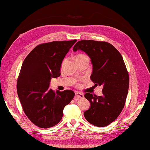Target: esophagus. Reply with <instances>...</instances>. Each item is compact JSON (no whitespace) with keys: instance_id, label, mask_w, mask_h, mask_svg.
Here are the masks:
<instances>
[{"instance_id":"34e87169","label":"esophagus","mask_w":150,"mask_h":150,"mask_svg":"<svg viewBox=\"0 0 150 150\" xmlns=\"http://www.w3.org/2000/svg\"><path fill=\"white\" fill-rule=\"evenodd\" d=\"M83 97H84V96H83V94L81 93H76L75 94V98H77V99H79V98H83Z\"/></svg>"}]
</instances>
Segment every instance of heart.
Returning a JSON list of instances; mask_svg holds the SVG:
<instances>
[{"label":"heart","mask_w":150,"mask_h":150,"mask_svg":"<svg viewBox=\"0 0 150 150\" xmlns=\"http://www.w3.org/2000/svg\"><path fill=\"white\" fill-rule=\"evenodd\" d=\"M76 58H77V59H89L88 57L87 56V55H83V54H79L76 57Z\"/></svg>","instance_id":"1"}]
</instances>
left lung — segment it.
<instances>
[{
  "label": "left lung",
  "instance_id": "obj_1",
  "mask_svg": "<svg viewBox=\"0 0 150 150\" xmlns=\"http://www.w3.org/2000/svg\"><path fill=\"white\" fill-rule=\"evenodd\" d=\"M73 50L88 55L93 64L91 81L95 86L103 87L102 96L85 94L91 107L84 112V117L95 126H107L119 116L126 102L129 75L123 59L113 45L105 41L81 40Z\"/></svg>",
  "mask_w": 150,
  "mask_h": 150
}]
</instances>
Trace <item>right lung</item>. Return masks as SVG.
I'll return each mask as SVG.
<instances>
[{
    "mask_svg": "<svg viewBox=\"0 0 150 150\" xmlns=\"http://www.w3.org/2000/svg\"><path fill=\"white\" fill-rule=\"evenodd\" d=\"M76 41H52L38 45L23 61L17 80V93L27 117L41 128L59 123L64 107L74 98L71 90L49 88L52 78L61 75L62 60Z\"/></svg>",
    "mask_w": 150,
    "mask_h": 150,
    "instance_id": "right-lung-1",
    "label": "right lung"
}]
</instances>
